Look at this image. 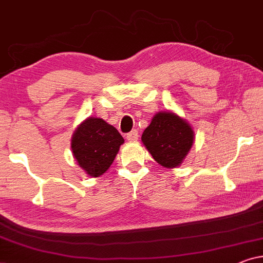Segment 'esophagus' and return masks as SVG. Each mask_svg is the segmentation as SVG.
Listing matches in <instances>:
<instances>
[{
	"label": "esophagus",
	"mask_w": 263,
	"mask_h": 263,
	"mask_svg": "<svg viewBox=\"0 0 263 263\" xmlns=\"http://www.w3.org/2000/svg\"><path fill=\"white\" fill-rule=\"evenodd\" d=\"M139 139V133L136 130H132L129 134H127V140L128 141H132V142H135L138 141Z\"/></svg>",
	"instance_id": "esophagus-1"
}]
</instances>
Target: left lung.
I'll return each mask as SVG.
<instances>
[{
	"label": "left lung",
	"mask_w": 263,
	"mask_h": 263,
	"mask_svg": "<svg viewBox=\"0 0 263 263\" xmlns=\"http://www.w3.org/2000/svg\"><path fill=\"white\" fill-rule=\"evenodd\" d=\"M195 140L192 125L172 111L154 115L141 136L143 146L161 166H181Z\"/></svg>",
	"instance_id": "1"
}]
</instances>
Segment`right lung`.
<instances>
[{
	"instance_id": "right-lung-1",
	"label": "right lung",
	"mask_w": 263,
	"mask_h": 263,
	"mask_svg": "<svg viewBox=\"0 0 263 263\" xmlns=\"http://www.w3.org/2000/svg\"><path fill=\"white\" fill-rule=\"evenodd\" d=\"M124 139L114 125L99 117H87L71 136V153L78 165L91 177L109 170Z\"/></svg>"
}]
</instances>
